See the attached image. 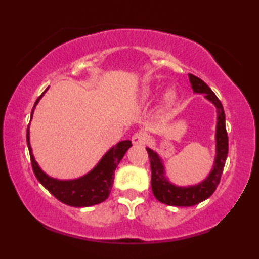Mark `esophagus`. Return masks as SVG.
<instances>
[{
    "instance_id": "34e87169",
    "label": "esophagus",
    "mask_w": 259,
    "mask_h": 259,
    "mask_svg": "<svg viewBox=\"0 0 259 259\" xmlns=\"http://www.w3.org/2000/svg\"><path fill=\"white\" fill-rule=\"evenodd\" d=\"M146 139H147L146 134L143 133V132H137V133L133 134L132 143L134 145H139V146H140V145H144L145 143H146Z\"/></svg>"
}]
</instances>
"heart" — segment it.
<instances>
[{
    "mask_svg": "<svg viewBox=\"0 0 259 259\" xmlns=\"http://www.w3.org/2000/svg\"><path fill=\"white\" fill-rule=\"evenodd\" d=\"M175 97H176V94H175V92L173 91H168L167 93H166V95H165V100L167 101V102H171L173 99H175Z\"/></svg>",
    "mask_w": 259,
    "mask_h": 259,
    "instance_id": "1",
    "label": "heart"
}]
</instances>
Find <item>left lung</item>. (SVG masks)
Masks as SVG:
<instances>
[{"label": "left lung", "instance_id": "obj_1", "mask_svg": "<svg viewBox=\"0 0 259 259\" xmlns=\"http://www.w3.org/2000/svg\"><path fill=\"white\" fill-rule=\"evenodd\" d=\"M191 87L194 93L204 94L217 108V131H215V159L213 168L204 182L194 186L182 187L173 185L166 179L165 168L159 155L146 148L151 164V186L154 197L162 204L171 206H193L207 199L217 189L224 169L229 151V139L225 127V113L222 102L219 101L210 87L199 77L189 74Z\"/></svg>", "mask_w": 259, "mask_h": 259}]
</instances>
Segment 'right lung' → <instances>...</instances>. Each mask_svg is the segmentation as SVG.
Here are the masks:
<instances>
[{
  "label": "right lung",
  "mask_w": 259,
  "mask_h": 259,
  "mask_svg": "<svg viewBox=\"0 0 259 259\" xmlns=\"http://www.w3.org/2000/svg\"><path fill=\"white\" fill-rule=\"evenodd\" d=\"M46 92V91H45ZM42 93L35 101L34 108L40 100ZM34 109L31 111L33 116ZM27 144L29 148L31 167L38 182L61 203L74 207H86L100 204L107 199L114 179V171L116 166L123 158L127 150L132 146L131 140L120 141L106 153L99 164L86 176L74 180H58L51 178L38 167L31 153L29 143V128L27 130Z\"/></svg>",
  "instance_id": "obj_1"
}]
</instances>
